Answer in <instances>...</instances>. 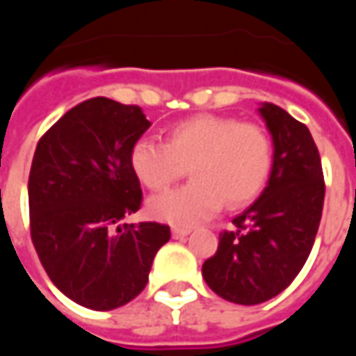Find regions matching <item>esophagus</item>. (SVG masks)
Listing matches in <instances>:
<instances>
[{
	"label": "esophagus",
	"instance_id": "1",
	"mask_svg": "<svg viewBox=\"0 0 356 356\" xmlns=\"http://www.w3.org/2000/svg\"><path fill=\"white\" fill-rule=\"evenodd\" d=\"M171 234H173V238L179 240V238H185L191 234V229H186V227H173L171 229Z\"/></svg>",
	"mask_w": 356,
	"mask_h": 356
}]
</instances>
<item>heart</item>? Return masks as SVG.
<instances>
[{"label":"heart","instance_id":"b5f03b06","mask_svg":"<svg viewBox=\"0 0 356 356\" xmlns=\"http://www.w3.org/2000/svg\"><path fill=\"white\" fill-rule=\"evenodd\" d=\"M191 168L193 183L148 200V213L175 227H193L223 206L252 202L267 185L273 145L259 125L234 118L194 116L168 131L165 143L135 140L129 168L140 185L160 191Z\"/></svg>","mask_w":356,"mask_h":356}]
</instances>
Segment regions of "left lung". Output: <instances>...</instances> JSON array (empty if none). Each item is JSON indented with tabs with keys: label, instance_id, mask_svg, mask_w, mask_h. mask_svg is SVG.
I'll list each match as a JSON object with an SVG mask.
<instances>
[{
	"label": "left lung",
	"instance_id": "left-lung-1",
	"mask_svg": "<svg viewBox=\"0 0 356 356\" xmlns=\"http://www.w3.org/2000/svg\"><path fill=\"white\" fill-rule=\"evenodd\" d=\"M257 112L273 140L267 186L202 265L209 288L238 305L268 301L290 286L311 254L324 204L321 156L307 125L270 102Z\"/></svg>",
	"mask_w": 356,
	"mask_h": 356
}]
</instances>
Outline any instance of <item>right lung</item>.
<instances>
[{
	"mask_svg": "<svg viewBox=\"0 0 356 356\" xmlns=\"http://www.w3.org/2000/svg\"><path fill=\"white\" fill-rule=\"evenodd\" d=\"M148 127L139 106L95 97L68 110L35 148L32 242L51 282L81 307L112 311L137 298L171 236L168 225H120L140 208L129 152Z\"/></svg>",
	"mask_w": 356,
	"mask_h": 356,
	"instance_id": "right-lung-1",
	"label": "right lung"
}]
</instances>
